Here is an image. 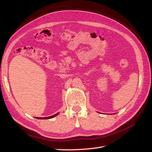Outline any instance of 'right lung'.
<instances>
[{"mask_svg": "<svg viewBox=\"0 0 152 152\" xmlns=\"http://www.w3.org/2000/svg\"><path fill=\"white\" fill-rule=\"evenodd\" d=\"M58 115V113H56V114H54V115H53L50 116V117H37V118H38V119H49V118H53L54 117L57 116Z\"/></svg>", "mask_w": 152, "mask_h": 152, "instance_id": "obj_1", "label": "right lung"}]
</instances>
